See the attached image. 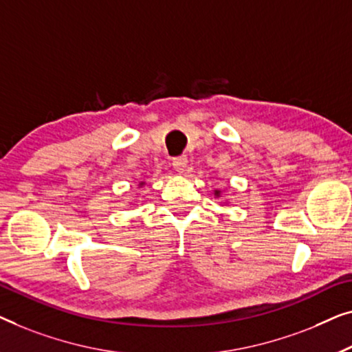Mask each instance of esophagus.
Listing matches in <instances>:
<instances>
[{"instance_id": "esophagus-1", "label": "esophagus", "mask_w": 352, "mask_h": 352, "mask_svg": "<svg viewBox=\"0 0 352 352\" xmlns=\"http://www.w3.org/2000/svg\"><path fill=\"white\" fill-rule=\"evenodd\" d=\"M186 164H188L186 156H178L174 161H172V166H174V169L178 172V174H183V172H185Z\"/></svg>"}]
</instances>
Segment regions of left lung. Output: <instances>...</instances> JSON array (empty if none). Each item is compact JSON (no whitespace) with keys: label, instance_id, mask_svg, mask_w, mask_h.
<instances>
[{"label":"left lung","instance_id":"obj_1","mask_svg":"<svg viewBox=\"0 0 352 352\" xmlns=\"http://www.w3.org/2000/svg\"><path fill=\"white\" fill-rule=\"evenodd\" d=\"M214 195L215 197H220V190H214Z\"/></svg>","mask_w":352,"mask_h":352}]
</instances>
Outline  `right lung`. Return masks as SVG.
<instances>
[{
	"label": "right lung",
	"instance_id": "right-lung-1",
	"mask_svg": "<svg viewBox=\"0 0 352 352\" xmlns=\"http://www.w3.org/2000/svg\"><path fill=\"white\" fill-rule=\"evenodd\" d=\"M143 185H145V182H140V183H138V186H143Z\"/></svg>",
	"mask_w": 352,
	"mask_h": 352
}]
</instances>
